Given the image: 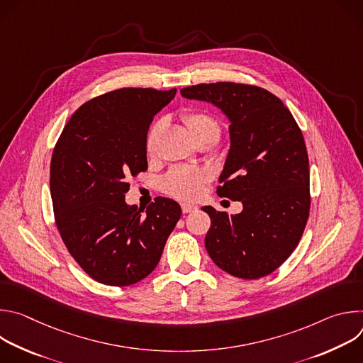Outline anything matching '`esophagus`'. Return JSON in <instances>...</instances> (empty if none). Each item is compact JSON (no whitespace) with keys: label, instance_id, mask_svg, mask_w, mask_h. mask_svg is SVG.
<instances>
[{"label":"esophagus","instance_id":"obj_1","mask_svg":"<svg viewBox=\"0 0 363 363\" xmlns=\"http://www.w3.org/2000/svg\"><path fill=\"white\" fill-rule=\"evenodd\" d=\"M181 208H182V213L184 214H188V213H192L196 210V206L192 205V203H186V202H182L181 203Z\"/></svg>","mask_w":363,"mask_h":363}]
</instances>
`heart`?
<instances>
[{
  "label": "heart",
  "instance_id": "obj_1",
  "mask_svg": "<svg viewBox=\"0 0 363 363\" xmlns=\"http://www.w3.org/2000/svg\"><path fill=\"white\" fill-rule=\"evenodd\" d=\"M182 121L188 126L196 143L203 140H210L216 143L220 139V135H221L220 122L208 112H203L199 109L188 111L182 113ZM162 129H164L162 119L153 122L152 126L149 128L145 138V150L147 153V157H152L155 150H157ZM208 181H210V174L203 169L175 167L162 178L161 189L177 199L194 201L201 195L203 185Z\"/></svg>",
  "mask_w": 363,
  "mask_h": 363
}]
</instances>
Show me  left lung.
I'll return each mask as SVG.
<instances>
[{"label":"left lung","instance_id":"8db88e82","mask_svg":"<svg viewBox=\"0 0 363 363\" xmlns=\"http://www.w3.org/2000/svg\"><path fill=\"white\" fill-rule=\"evenodd\" d=\"M228 116L231 149L217 194L241 201L228 216L213 206L205 248L231 276L254 280L277 270L297 247L310 211L308 158L301 129L284 103L254 84L217 82L181 89Z\"/></svg>","mask_w":363,"mask_h":363}]
</instances>
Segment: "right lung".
Listing matches in <instances>:
<instances>
[{
    "label": "right lung",
    "mask_w": 363,
    "mask_h": 363,
    "mask_svg": "<svg viewBox=\"0 0 363 363\" xmlns=\"http://www.w3.org/2000/svg\"><path fill=\"white\" fill-rule=\"evenodd\" d=\"M177 89L123 87L93 97L66 123L50 164L55 221L76 263L96 281L130 286L158 266L181 218L157 196L146 214L126 205L128 178L147 169L145 138Z\"/></svg>",
    "instance_id": "1"
}]
</instances>
